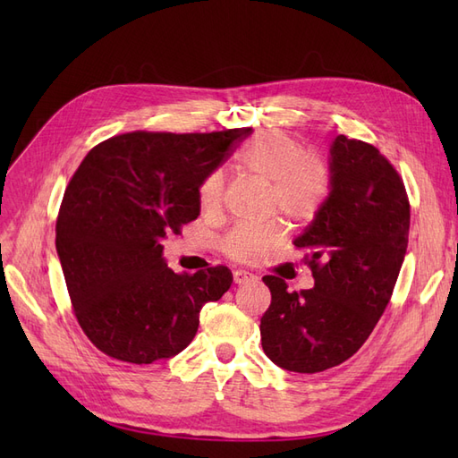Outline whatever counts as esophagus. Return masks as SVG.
<instances>
[{
  "mask_svg": "<svg viewBox=\"0 0 458 458\" xmlns=\"http://www.w3.org/2000/svg\"><path fill=\"white\" fill-rule=\"evenodd\" d=\"M233 281L237 284H244V283L258 281V276L250 271H246V269H237V271H233Z\"/></svg>",
  "mask_w": 458,
  "mask_h": 458,
  "instance_id": "esophagus-1",
  "label": "esophagus"
}]
</instances>
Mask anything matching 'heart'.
Instances as JSON below:
<instances>
[{
	"mask_svg": "<svg viewBox=\"0 0 458 458\" xmlns=\"http://www.w3.org/2000/svg\"><path fill=\"white\" fill-rule=\"evenodd\" d=\"M234 168L269 185V212H279L290 224H310L330 195L332 170L327 158L306 152L288 133L263 130L234 152ZM224 175L208 174L199 187L204 214H217L224 200ZM283 241L279 224L239 225L221 242L224 252L239 261H256L267 256Z\"/></svg>",
	"mask_w": 458,
	"mask_h": 458,
	"instance_id": "obj_1",
	"label": "heart"
}]
</instances>
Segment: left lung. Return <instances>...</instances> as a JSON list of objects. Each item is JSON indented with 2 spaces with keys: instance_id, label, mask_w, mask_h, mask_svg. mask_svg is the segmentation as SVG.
<instances>
[{
  "instance_id": "left-lung-1",
  "label": "left lung",
  "mask_w": 458,
  "mask_h": 458,
  "mask_svg": "<svg viewBox=\"0 0 458 458\" xmlns=\"http://www.w3.org/2000/svg\"><path fill=\"white\" fill-rule=\"evenodd\" d=\"M332 189L323 210L294 241L315 286L288 293L266 275L271 306L261 348L293 372H323L357 353L377 327L403 266L411 204L403 179L370 143L338 135L330 148Z\"/></svg>"
}]
</instances>
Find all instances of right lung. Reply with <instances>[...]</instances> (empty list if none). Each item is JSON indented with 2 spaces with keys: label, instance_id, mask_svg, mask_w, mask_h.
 Returning a JSON list of instances; mask_svg holds the SVG:
<instances>
[{
  "label": "right lung",
  "instance_id": "1",
  "mask_svg": "<svg viewBox=\"0 0 458 458\" xmlns=\"http://www.w3.org/2000/svg\"><path fill=\"white\" fill-rule=\"evenodd\" d=\"M252 128L130 131L95 145L68 183L55 244L78 325L97 350L148 365L185 350L206 301L224 296L225 266L177 275L162 241L200 214L202 179Z\"/></svg>",
  "mask_w": 458,
  "mask_h": 458
}]
</instances>
